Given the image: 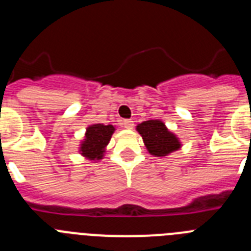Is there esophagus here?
Here are the masks:
<instances>
[{"instance_id":"1","label":"esophagus","mask_w":251,"mask_h":251,"mask_svg":"<svg viewBox=\"0 0 251 251\" xmlns=\"http://www.w3.org/2000/svg\"><path fill=\"white\" fill-rule=\"evenodd\" d=\"M122 124H123V127L127 128V129H132L133 126H134L132 119H124V121L122 122Z\"/></svg>"}]
</instances>
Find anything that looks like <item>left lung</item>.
<instances>
[{"mask_svg": "<svg viewBox=\"0 0 251 251\" xmlns=\"http://www.w3.org/2000/svg\"><path fill=\"white\" fill-rule=\"evenodd\" d=\"M137 130L143 138L148 152L153 156H167L168 153L178 150L181 146L174 133H171L158 119L143 122L137 126Z\"/></svg>", "mask_w": 251, "mask_h": 251, "instance_id": "obj_1", "label": "left lung"}]
</instances>
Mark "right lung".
Here are the masks:
<instances>
[{
	"instance_id": "1",
	"label": "right lung",
	"mask_w": 251,
	"mask_h": 251,
	"mask_svg": "<svg viewBox=\"0 0 251 251\" xmlns=\"http://www.w3.org/2000/svg\"><path fill=\"white\" fill-rule=\"evenodd\" d=\"M114 132L113 126L93 124L86 129L85 141L81 145V154L89 159H100L103 157L104 147L109 143Z\"/></svg>"
}]
</instances>
